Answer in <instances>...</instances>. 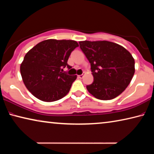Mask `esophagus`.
I'll use <instances>...</instances> for the list:
<instances>
[{
	"label": "esophagus",
	"instance_id": "1",
	"mask_svg": "<svg viewBox=\"0 0 154 154\" xmlns=\"http://www.w3.org/2000/svg\"><path fill=\"white\" fill-rule=\"evenodd\" d=\"M78 77L79 78H80V79H82L83 77H84V74H82V75H78Z\"/></svg>",
	"mask_w": 154,
	"mask_h": 154
}]
</instances>
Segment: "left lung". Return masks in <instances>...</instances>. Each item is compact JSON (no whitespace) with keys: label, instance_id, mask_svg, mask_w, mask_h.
<instances>
[{"label":"left lung","instance_id":"obj_1","mask_svg":"<svg viewBox=\"0 0 154 154\" xmlns=\"http://www.w3.org/2000/svg\"><path fill=\"white\" fill-rule=\"evenodd\" d=\"M80 48L91 66L94 77L88 85L90 94L100 100H110L121 94L135 72V62L123 46L108 41H82Z\"/></svg>","mask_w":154,"mask_h":154}]
</instances>
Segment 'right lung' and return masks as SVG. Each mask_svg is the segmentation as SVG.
<instances>
[{
	"mask_svg": "<svg viewBox=\"0 0 154 154\" xmlns=\"http://www.w3.org/2000/svg\"><path fill=\"white\" fill-rule=\"evenodd\" d=\"M79 46L74 40H46L38 43L24 56L20 73L26 88L46 102L57 101L69 92L77 75H68L64 68L68 57Z\"/></svg>",
	"mask_w": 154,
	"mask_h": 154,
	"instance_id": "add662e5",
	"label": "right lung"
}]
</instances>
